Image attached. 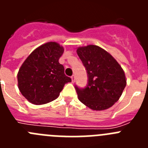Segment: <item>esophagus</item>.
Instances as JSON below:
<instances>
[{
    "label": "esophagus",
    "mask_w": 148,
    "mask_h": 148,
    "mask_svg": "<svg viewBox=\"0 0 148 148\" xmlns=\"http://www.w3.org/2000/svg\"><path fill=\"white\" fill-rule=\"evenodd\" d=\"M71 78H72V82H73V83H74V82H75V75H72Z\"/></svg>",
    "instance_id": "obj_1"
}]
</instances>
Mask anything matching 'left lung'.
Instances as JSON below:
<instances>
[{
	"mask_svg": "<svg viewBox=\"0 0 148 148\" xmlns=\"http://www.w3.org/2000/svg\"><path fill=\"white\" fill-rule=\"evenodd\" d=\"M77 54L87 73V86H75L79 101L94 110L112 107L126 86L122 68L110 53L98 46L78 48Z\"/></svg>",
	"mask_w": 148,
	"mask_h": 148,
	"instance_id": "obj_1",
	"label": "left lung"
}]
</instances>
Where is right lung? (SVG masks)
I'll use <instances>...</instances> for the list:
<instances>
[{"label": "right lung", "mask_w": 148, "mask_h": 148, "mask_svg": "<svg viewBox=\"0 0 148 148\" xmlns=\"http://www.w3.org/2000/svg\"><path fill=\"white\" fill-rule=\"evenodd\" d=\"M64 48L56 42L40 46L23 63L18 73V88L34 104H44L58 98L71 78L58 62Z\"/></svg>", "instance_id": "obj_1"}]
</instances>
